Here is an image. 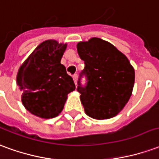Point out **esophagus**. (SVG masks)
<instances>
[{
  "mask_svg": "<svg viewBox=\"0 0 159 159\" xmlns=\"http://www.w3.org/2000/svg\"><path fill=\"white\" fill-rule=\"evenodd\" d=\"M77 79H78V75H76V74L73 75V80H74V81H75V84H76V83H77Z\"/></svg>",
  "mask_w": 159,
  "mask_h": 159,
  "instance_id": "obj_1",
  "label": "esophagus"
}]
</instances>
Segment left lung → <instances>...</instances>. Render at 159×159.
Masks as SVG:
<instances>
[{
    "label": "left lung",
    "instance_id": "1",
    "mask_svg": "<svg viewBox=\"0 0 159 159\" xmlns=\"http://www.w3.org/2000/svg\"><path fill=\"white\" fill-rule=\"evenodd\" d=\"M79 56L84 62L77 91L88 116L107 119L116 116L131 96L135 70L128 58L111 43L91 38L77 44ZM83 75L87 85L80 84Z\"/></svg>",
    "mask_w": 159,
    "mask_h": 159
}]
</instances>
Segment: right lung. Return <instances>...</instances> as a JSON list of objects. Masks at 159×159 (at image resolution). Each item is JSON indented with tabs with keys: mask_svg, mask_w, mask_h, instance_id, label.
<instances>
[{
	"mask_svg": "<svg viewBox=\"0 0 159 159\" xmlns=\"http://www.w3.org/2000/svg\"><path fill=\"white\" fill-rule=\"evenodd\" d=\"M67 44L53 40L37 46L18 70L17 83L26 109L35 116L51 119L62 112L68 94L75 90L71 76L61 63Z\"/></svg>",
	"mask_w": 159,
	"mask_h": 159,
	"instance_id": "1",
	"label": "right lung"
}]
</instances>
